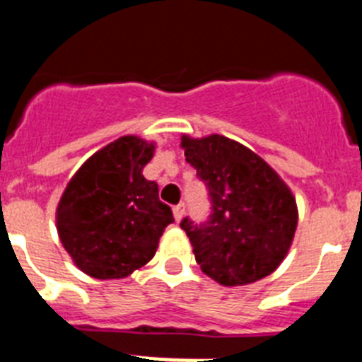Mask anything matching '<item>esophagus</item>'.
Returning <instances> with one entry per match:
<instances>
[{
  "label": "esophagus",
  "instance_id": "1",
  "mask_svg": "<svg viewBox=\"0 0 362 362\" xmlns=\"http://www.w3.org/2000/svg\"><path fill=\"white\" fill-rule=\"evenodd\" d=\"M183 216H185V203H179V204H175L174 206V217H175V221H181L183 219Z\"/></svg>",
  "mask_w": 362,
  "mask_h": 362
}]
</instances>
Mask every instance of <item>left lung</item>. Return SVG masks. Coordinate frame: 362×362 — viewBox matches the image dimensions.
Here are the masks:
<instances>
[{"label":"left lung","mask_w":362,"mask_h":362,"mask_svg":"<svg viewBox=\"0 0 362 362\" xmlns=\"http://www.w3.org/2000/svg\"><path fill=\"white\" fill-rule=\"evenodd\" d=\"M181 146L212 204L204 223L181 221L201 270L225 286L270 276L288 254L297 228L290 188L257 153L225 136H183Z\"/></svg>","instance_id":"8db88e82"}]
</instances>
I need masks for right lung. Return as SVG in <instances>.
Here are the masks:
<instances>
[{"label":"right lung","instance_id":"add662e5","mask_svg":"<svg viewBox=\"0 0 362 362\" xmlns=\"http://www.w3.org/2000/svg\"><path fill=\"white\" fill-rule=\"evenodd\" d=\"M153 143L123 136L86 159L57 204V233L79 270L121 279L153 257L174 223L156 181L143 175Z\"/></svg>","mask_w":362,"mask_h":362}]
</instances>
